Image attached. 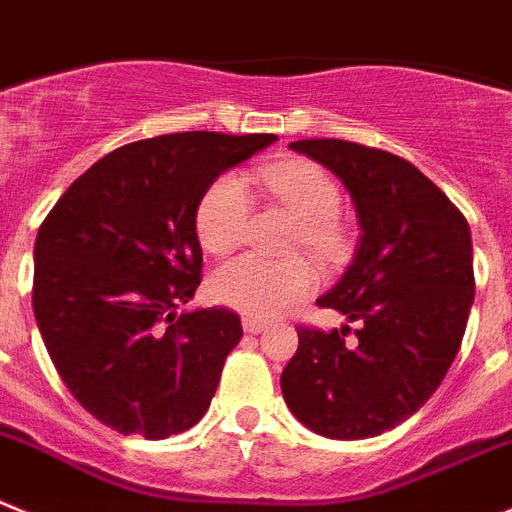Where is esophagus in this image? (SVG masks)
<instances>
[{"label": "esophagus", "instance_id": "esophagus-1", "mask_svg": "<svg viewBox=\"0 0 512 512\" xmlns=\"http://www.w3.org/2000/svg\"><path fill=\"white\" fill-rule=\"evenodd\" d=\"M242 329H245L247 334H260V331L267 329V321L252 319V316H245V319H242Z\"/></svg>", "mask_w": 512, "mask_h": 512}]
</instances>
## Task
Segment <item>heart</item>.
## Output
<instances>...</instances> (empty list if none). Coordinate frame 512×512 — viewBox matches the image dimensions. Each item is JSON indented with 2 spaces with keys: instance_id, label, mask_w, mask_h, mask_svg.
<instances>
[{
  "instance_id": "b5f03b06",
  "label": "heart",
  "mask_w": 512,
  "mask_h": 512,
  "mask_svg": "<svg viewBox=\"0 0 512 512\" xmlns=\"http://www.w3.org/2000/svg\"><path fill=\"white\" fill-rule=\"evenodd\" d=\"M257 186L290 209L301 224V242L321 257L342 252L344 237L334 216L342 206V193L329 173L308 160L267 165L255 173ZM252 219V196L245 178L237 173L216 178L196 211V234L204 250L227 255L247 237ZM319 283V275L306 260L270 262L257 255H242L216 267L209 278L211 296L239 313L267 319L285 311Z\"/></svg>"
}]
</instances>
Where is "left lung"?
I'll use <instances>...</instances> for the list:
<instances>
[{
  "instance_id": "left-lung-1",
  "label": "left lung",
  "mask_w": 512,
  "mask_h": 512,
  "mask_svg": "<svg viewBox=\"0 0 512 512\" xmlns=\"http://www.w3.org/2000/svg\"><path fill=\"white\" fill-rule=\"evenodd\" d=\"M331 170L362 229L347 273L319 298L359 329H298L280 390L290 413L326 439H370L426 403L462 347L474 301L472 234L416 165L344 140L290 142Z\"/></svg>"
}]
</instances>
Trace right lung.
<instances>
[{
	"mask_svg": "<svg viewBox=\"0 0 512 512\" xmlns=\"http://www.w3.org/2000/svg\"><path fill=\"white\" fill-rule=\"evenodd\" d=\"M275 135L178 132L96 160L35 239L32 311L55 370L119 434L168 439L204 418L237 313H178L201 283L196 211L216 178Z\"/></svg>",
	"mask_w": 512,
	"mask_h": 512,
	"instance_id": "add662e5",
	"label": "right lung"
}]
</instances>
